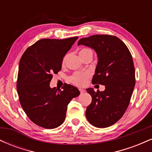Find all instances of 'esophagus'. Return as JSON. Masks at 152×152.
<instances>
[{
	"label": "esophagus",
	"instance_id": "34e87169",
	"mask_svg": "<svg viewBox=\"0 0 152 152\" xmlns=\"http://www.w3.org/2000/svg\"><path fill=\"white\" fill-rule=\"evenodd\" d=\"M79 91H80V92H81V94H83V93H84V92H85V90L81 89V88H80Z\"/></svg>",
	"mask_w": 152,
	"mask_h": 152
}]
</instances>
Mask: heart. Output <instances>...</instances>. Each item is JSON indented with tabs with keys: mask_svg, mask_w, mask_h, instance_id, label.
Returning <instances> with one entry per match:
<instances>
[{
	"mask_svg": "<svg viewBox=\"0 0 152 152\" xmlns=\"http://www.w3.org/2000/svg\"><path fill=\"white\" fill-rule=\"evenodd\" d=\"M85 53H92L93 54V51L90 48H83L80 50L79 55H82V54ZM67 56H64V59H63V64L66 61V59ZM90 76L89 72H76L72 75L70 77V81L72 83L78 86H84L86 84L87 80H88V77Z\"/></svg>",
	"mask_w": 152,
	"mask_h": 152,
	"instance_id": "heart-1",
	"label": "heart"
}]
</instances>
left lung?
Returning a JSON list of instances; mask_svg holds the SVG:
<instances>
[{"label": "left lung", "instance_id": "1", "mask_svg": "<svg viewBox=\"0 0 152 152\" xmlns=\"http://www.w3.org/2000/svg\"><path fill=\"white\" fill-rule=\"evenodd\" d=\"M93 48L98 64L92 83L105 86L104 91L91 88L86 91L92 102L86 108L88 122L98 128L114 124L122 117L129 104L135 86V69L132 54L119 38L110 35H94L78 41Z\"/></svg>", "mask_w": 152, "mask_h": 152}]
</instances>
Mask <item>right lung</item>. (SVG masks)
<instances>
[{"mask_svg":"<svg viewBox=\"0 0 152 152\" xmlns=\"http://www.w3.org/2000/svg\"><path fill=\"white\" fill-rule=\"evenodd\" d=\"M77 38L39 40L20 58L17 80L19 101L26 115L38 126L50 129L61 125L68 104L80 94L70 84L63 90L50 87L53 74L61 71L63 58Z\"/></svg>","mask_w":152,"mask_h":152,"instance_id":"obj_1","label":"right lung"}]
</instances>
